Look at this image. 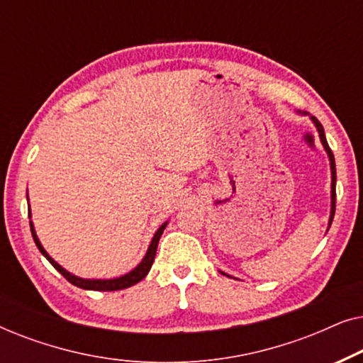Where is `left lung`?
<instances>
[{"mask_svg":"<svg viewBox=\"0 0 363 363\" xmlns=\"http://www.w3.org/2000/svg\"><path fill=\"white\" fill-rule=\"evenodd\" d=\"M297 113H302V116H309L307 112H297ZM312 123H314L317 132H319V138L322 142V145H324L325 152H327V157H329V162H330V175H332V183H330V216H329V228L332 225V220H334V215H335V180H337V175H335V160H334V153L329 148V143H327V138H325V133H324V127H322V123L317 121L314 116H309ZM223 276H228V277H233L230 274H226V272L220 271Z\"/></svg>","mask_w":363,"mask_h":363,"instance_id":"obj_1","label":"left lung"}]
</instances>
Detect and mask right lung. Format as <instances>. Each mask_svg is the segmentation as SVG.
<instances>
[{"label": "right lung", "mask_w": 363, "mask_h": 363, "mask_svg": "<svg viewBox=\"0 0 363 363\" xmlns=\"http://www.w3.org/2000/svg\"><path fill=\"white\" fill-rule=\"evenodd\" d=\"M28 200H29V198H28ZM28 213H29V218H31V208H29ZM167 225H168V221H165L160 228H158V230L155 231V235H153V238H152V242H150V246H148V250L145 252V256H143V259L138 262V264L133 267L132 271H128L127 274L113 277V279H86V277H79L76 274H72V272L66 271L61 264H57V262L48 255V251L44 250L41 241H39V238L36 235V230H34L33 221H29L33 240H34V242H36L38 250L43 252V256L46 257V259L51 262V264L56 267V269L61 272V274L66 277V279L71 282V284L81 287V289H87V291H121V289H127V287L137 284V282H140L143 277L148 274V271H150V267L153 264V259H155V255H157L158 241H160V236H162L163 230L167 228Z\"/></svg>", "instance_id": "1"}]
</instances>
